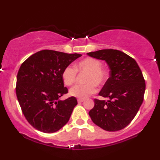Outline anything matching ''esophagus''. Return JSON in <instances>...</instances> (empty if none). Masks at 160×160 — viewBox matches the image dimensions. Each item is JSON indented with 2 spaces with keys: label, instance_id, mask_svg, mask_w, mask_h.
Returning a JSON list of instances; mask_svg holds the SVG:
<instances>
[{
  "label": "esophagus",
  "instance_id": "esophagus-1",
  "mask_svg": "<svg viewBox=\"0 0 160 160\" xmlns=\"http://www.w3.org/2000/svg\"><path fill=\"white\" fill-rule=\"evenodd\" d=\"M84 101V99H78V102L79 103H82V102H83Z\"/></svg>",
  "mask_w": 160,
  "mask_h": 160
}]
</instances>
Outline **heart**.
<instances>
[{
  "instance_id": "b5f03b06",
  "label": "heart",
  "mask_w": 160,
  "mask_h": 160,
  "mask_svg": "<svg viewBox=\"0 0 160 160\" xmlns=\"http://www.w3.org/2000/svg\"><path fill=\"white\" fill-rule=\"evenodd\" d=\"M102 68L101 62L94 58H86L75 65V69L79 72L87 73L85 78L86 84L76 85L69 90V95L72 97L82 99L86 98L97 90L96 85L104 83L107 73ZM62 78L66 86H72L77 80V72L71 66L66 67L63 71Z\"/></svg>"
}]
</instances>
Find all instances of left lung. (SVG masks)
I'll use <instances>...</instances> for the list:
<instances>
[{"instance_id": "obj_1", "label": "left lung", "mask_w": 160, "mask_h": 160, "mask_svg": "<svg viewBox=\"0 0 160 160\" xmlns=\"http://www.w3.org/2000/svg\"><path fill=\"white\" fill-rule=\"evenodd\" d=\"M87 55L105 61L110 70L109 78L99 92L109 100L95 99L88 115L103 130H122L131 122L143 102L145 82L141 69L135 59L118 50H100Z\"/></svg>"}]
</instances>
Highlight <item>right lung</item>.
<instances>
[{"instance_id": "right-lung-1", "label": "right lung", "mask_w": 160, "mask_h": 160, "mask_svg": "<svg viewBox=\"0 0 160 160\" xmlns=\"http://www.w3.org/2000/svg\"><path fill=\"white\" fill-rule=\"evenodd\" d=\"M81 56L43 50L21 65L17 75V98L25 118L36 130L54 132L68 122L78 101L74 97L60 99L68 93L62 74Z\"/></svg>"}]
</instances>
